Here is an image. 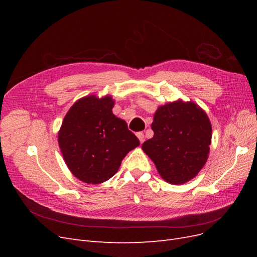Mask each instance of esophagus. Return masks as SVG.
Segmentation results:
<instances>
[{"mask_svg":"<svg viewBox=\"0 0 257 257\" xmlns=\"http://www.w3.org/2000/svg\"><path fill=\"white\" fill-rule=\"evenodd\" d=\"M136 135H137V137L139 139V142H141V144H143L145 142V135H144L143 132H139V133H137Z\"/></svg>","mask_w":257,"mask_h":257,"instance_id":"obj_1","label":"esophagus"}]
</instances>
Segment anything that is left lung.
<instances>
[{
	"instance_id": "1",
	"label": "left lung",
	"mask_w": 257,
	"mask_h": 257,
	"mask_svg": "<svg viewBox=\"0 0 257 257\" xmlns=\"http://www.w3.org/2000/svg\"><path fill=\"white\" fill-rule=\"evenodd\" d=\"M151 128L154 135L142 148L165 181L182 184L200 172L208 159L212 127L197 104L176 100L160 106Z\"/></svg>"
}]
</instances>
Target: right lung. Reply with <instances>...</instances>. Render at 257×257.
Wrapping results in <instances>:
<instances>
[{
  "label": "right lung",
  "instance_id": "1",
  "mask_svg": "<svg viewBox=\"0 0 257 257\" xmlns=\"http://www.w3.org/2000/svg\"><path fill=\"white\" fill-rule=\"evenodd\" d=\"M114 100L84 96L69 108L59 131V147L71 173L98 184L110 179L125 155L139 146L126 122L112 113Z\"/></svg>",
  "mask_w": 257,
  "mask_h": 257
}]
</instances>
